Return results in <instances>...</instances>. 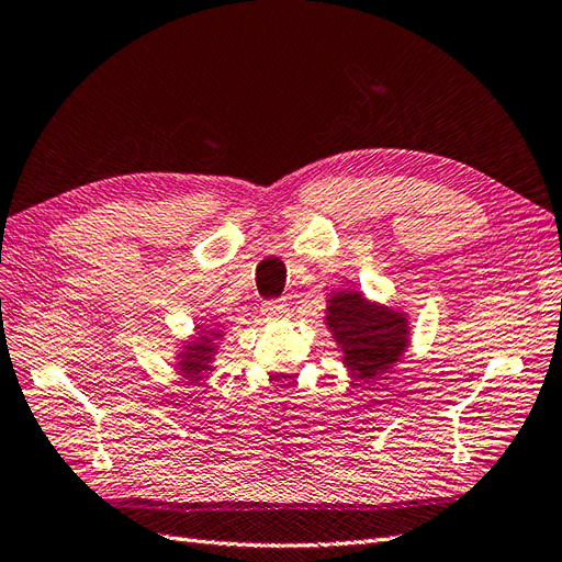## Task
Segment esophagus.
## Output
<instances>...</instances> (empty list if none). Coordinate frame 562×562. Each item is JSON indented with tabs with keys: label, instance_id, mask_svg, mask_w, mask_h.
Wrapping results in <instances>:
<instances>
[{
	"label": "esophagus",
	"instance_id": "1",
	"mask_svg": "<svg viewBox=\"0 0 562 562\" xmlns=\"http://www.w3.org/2000/svg\"><path fill=\"white\" fill-rule=\"evenodd\" d=\"M263 315H268V317H284L286 315V301L284 299H268V301H263Z\"/></svg>",
	"mask_w": 562,
	"mask_h": 562
}]
</instances>
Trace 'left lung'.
<instances>
[{
	"label": "left lung",
	"mask_w": 562,
	"mask_h": 562,
	"mask_svg": "<svg viewBox=\"0 0 562 562\" xmlns=\"http://www.w3.org/2000/svg\"><path fill=\"white\" fill-rule=\"evenodd\" d=\"M327 323L346 352V367L360 379H374L386 372L407 346L405 317L372 306L360 294H334Z\"/></svg>",
	"instance_id": "obj_1"
}]
</instances>
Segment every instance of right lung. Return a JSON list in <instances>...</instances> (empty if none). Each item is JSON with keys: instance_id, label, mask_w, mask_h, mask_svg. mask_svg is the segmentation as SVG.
<instances>
[{"instance_id": "right-lung-1", "label": "right lung", "mask_w": 562, "mask_h": 562, "mask_svg": "<svg viewBox=\"0 0 562 562\" xmlns=\"http://www.w3.org/2000/svg\"><path fill=\"white\" fill-rule=\"evenodd\" d=\"M202 341L204 344H195V346L186 348V360L181 364H183V372H188L190 376L204 370V360L210 358V356H206V352L214 350V346H206V341H210V336H202Z\"/></svg>"}]
</instances>
